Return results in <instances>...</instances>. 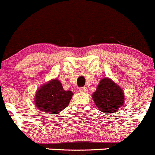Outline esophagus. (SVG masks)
Masks as SVG:
<instances>
[{"label": "esophagus", "instance_id": "obj_1", "mask_svg": "<svg viewBox=\"0 0 155 155\" xmlns=\"http://www.w3.org/2000/svg\"><path fill=\"white\" fill-rule=\"evenodd\" d=\"M79 91H81V92H87V87H81V88H79Z\"/></svg>", "mask_w": 155, "mask_h": 155}]
</instances>
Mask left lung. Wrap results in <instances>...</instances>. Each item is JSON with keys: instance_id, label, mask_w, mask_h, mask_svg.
Masks as SVG:
<instances>
[{"instance_id": "1", "label": "left lung", "mask_w": 155, "mask_h": 155, "mask_svg": "<svg viewBox=\"0 0 155 155\" xmlns=\"http://www.w3.org/2000/svg\"><path fill=\"white\" fill-rule=\"evenodd\" d=\"M92 96L97 108L105 114L119 111L124 103V93L121 87L107 78L101 80Z\"/></svg>"}]
</instances>
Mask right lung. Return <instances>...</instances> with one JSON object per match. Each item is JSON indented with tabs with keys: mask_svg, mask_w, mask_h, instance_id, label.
Here are the masks:
<instances>
[{
	"mask_svg": "<svg viewBox=\"0 0 155 155\" xmlns=\"http://www.w3.org/2000/svg\"><path fill=\"white\" fill-rule=\"evenodd\" d=\"M72 96V92L64 90L59 80L53 79L37 90L35 103L41 112L56 114L68 106Z\"/></svg>",
	"mask_w": 155,
	"mask_h": 155,
	"instance_id": "add662e5",
	"label": "right lung"
}]
</instances>
